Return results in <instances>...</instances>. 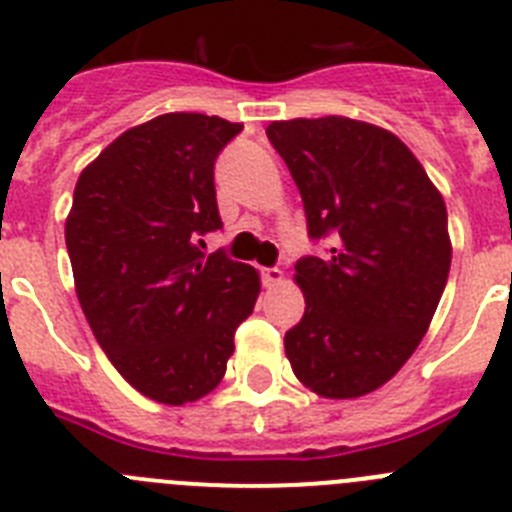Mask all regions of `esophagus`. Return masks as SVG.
Instances as JSON below:
<instances>
[{"label": "esophagus", "instance_id": "1", "mask_svg": "<svg viewBox=\"0 0 512 512\" xmlns=\"http://www.w3.org/2000/svg\"><path fill=\"white\" fill-rule=\"evenodd\" d=\"M261 279H264L266 287H277V284L284 282V271L271 266V269H261Z\"/></svg>", "mask_w": 512, "mask_h": 512}]
</instances>
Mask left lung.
Segmentation results:
<instances>
[{"instance_id":"1","label":"left lung","mask_w":512,"mask_h":512,"mask_svg":"<svg viewBox=\"0 0 512 512\" xmlns=\"http://www.w3.org/2000/svg\"><path fill=\"white\" fill-rule=\"evenodd\" d=\"M325 256L297 261L305 315L284 336L295 377L328 400L390 382L413 356L451 269L449 215L423 164L390 130L351 117L269 122Z\"/></svg>"}]
</instances>
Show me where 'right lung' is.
I'll return each mask as SVG.
<instances>
[{"instance_id": "right-lung-1", "label": "right lung", "mask_w": 512, "mask_h": 512, "mask_svg": "<svg viewBox=\"0 0 512 512\" xmlns=\"http://www.w3.org/2000/svg\"><path fill=\"white\" fill-rule=\"evenodd\" d=\"M241 122L166 112L125 130L79 174L66 217L74 287L92 333L140 395L184 405L210 395L259 271L205 253L217 215V153Z\"/></svg>"}]
</instances>
